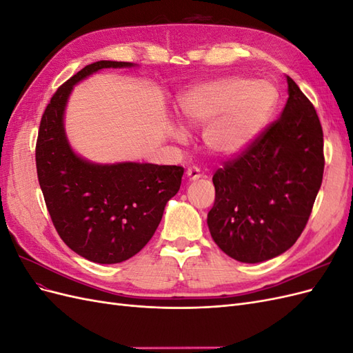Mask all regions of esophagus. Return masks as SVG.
I'll return each mask as SVG.
<instances>
[{
	"instance_id": "1",
	"label": "esophagus",
	"mask_w": 353,
	"mask_h": 353,
	"mask_svg": "<svg viewBox=\"0 0 353 353\" xmlns=\"http://www.w3.org/2000/svg\"><path fill=\"white\" fill-rule=\"evenodd\" d=\"M185 174H187V179H188V181H197V179H200V178H201L200 169H199V168H196V166H193V168H188Z\"/></svg>"
}]
</instances>
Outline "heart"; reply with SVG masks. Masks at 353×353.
Wrapping results in <instances>:
<instances>
[{"instance_id": "b5f03b06", "label": "heart", "mask_w": 353, "mask_h": 353, "mask_svg": "<svg viewBox=\"0 0 353 353\" xmlns=\"http://www.w3.org/2000/svg\"><path fill=\"white\" fill-rule=\"evenodd\" d=\"M279 92L266 81L225 77L194 85L181 95L178 109L187 126L203 128V143L216 156L245 150L268 125ZM174 138L184 140L183 128Z\"/></svg>"}]
</instances>
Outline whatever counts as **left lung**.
<instances>
[{
    "mask_svg": "<svg viewBox=\"0 0 353 353\" xmlns=\"http://www.w3.org/2000/svg\"><path fill=\"white\" fill-rule=\"evenodd\" d=\"M285 78L288 99L280 119L212 178L210 236L244 263L270 261L292 248L323 183L321 123L297 83Z\"/></svg>",
    "mask_w": 353,
    "mask_h": 353,
    "instance_id": "8db88e82",
    "label": "left lung"
}]
</instances>
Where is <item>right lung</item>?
<instances>
[{
  "label": "right lung",
  "mask_w": 353,
  "mask_h": 353,
  "mask_svg": "<svg viewBox=\"0 0 353 353\" xmlns=\"http://www.w3.org/2000/svg\"><path fill=\"white\" fill-rule=\"evenodd\" d=\"M134 63L100 60L61 85L42 114L37 172L60 239L82 258L110 265L132 258L153 237L184 168L138 162L94 163L73 150L65 112L73 87L103 69Z\"/></svg>",
  "instance_id": "obj_1"
}]
</instances>
